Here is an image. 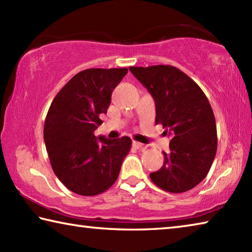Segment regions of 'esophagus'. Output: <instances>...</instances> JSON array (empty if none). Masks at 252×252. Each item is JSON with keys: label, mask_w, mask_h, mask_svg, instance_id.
<instances>
[{"label": "esophagus", "mask_w": 252, "mask_h": 252, "mask_svg": "<svg viewBox=\"0 0 252 252\" xmlns=\"http://www.w3.org/2000/svg\"><path fill=\"white\" fill-rule=\"evenodd\" d=\"M132 144H133V147L135 149H138V150H144V149H146V147H144V144L140 143L138 141H133V142H132Z\"/></svg>", "instance_id": "esophagus-1"}]
</instances>
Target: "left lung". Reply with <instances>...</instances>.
I'll return each mask as SVG.
<instances>
[{"instance_id": "8db88e82", "label": "left lung", "mask_w": 252, "mask_h": 252, "mask_svg": "<svg viewBox=\"0 0 252 252\" xmlns=\"http://www.w3.org/2000/svg\"><path fill=\"white\" fill-rule=\"evenodd\" d=\"M156 102V125L171 138L160 170L150 174L160 189L181 193L199 185L216 157L217 126L208 97L185 72L172 65L130 66Z\"/></svg>"}]
</instances>
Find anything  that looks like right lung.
Wrapping results in <instances>:
<instances>
[{
	"label": "right lung",
	"instance_id": "add662e5",
	"mask_svg": "<svg viewBox=\"0 0 252 252\" xmlns=\"http://www.w3.org/2000/svg\"><path fill=\"white\" fill-rule=\"evenodd\" d=\"M126 73V67L81 71L50 105L43 131L46 151L55 176L72 192L91 197L117 181L132 140L96 139L94 131L111 103L113 89Z\"/></svg>",
	"mask_w": 252,
	"mask_h": 252
}]
</instances>
